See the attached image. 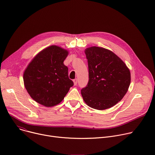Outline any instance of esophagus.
Wrapping results in <instances>:
<instances>
[{"instance_id": "34e87169", "label": "esophagus", "mask_w": 155, "mask_h": 155, "mask_svg": "<svg viewBox=\"0 0 155 155\" xmlns=\"http://www.w3.org/2000/svg\"><path fill=\"white\" fill-rule=\"evenodd\" d=\"M73 81H74V85H75H75H77V81H78L77 79V78L74 79V80H73Z\"/></svg>"}]
</instances>
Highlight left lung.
<instances>
[{"instance_id":"1","label":"left lung","mask_w":155,"mask_h":155,"mask_svg":"<svg viewBox=\"0 0 155 155\" xmlns=\"http://www.w3.org/2000/svg\"><path fill=\"white\" fill-rule=\"evenodd\" d=\"M88 63L89 81L81 91L84 102L102 110L111 108L126 94L130 73L126 64L108 49L91 47L84 50Z\"/></svg>"}]
</instances>
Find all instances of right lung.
I'll return each mask as SVG.
<instances>
[{
	"mask_svg": "<svg viewBox=\"0 0 155 155\" xmlns=\"http://www.w3.org/2000/svg\"><path fill=\"white\" fill-rule=\"evenodd\" d=\"M69 51L51 45L31 60L24 71L23 81L30 96L37 103L54 107L64 99L74 85L64 61Z\"/></svg>",
	"mask_w": 155,
	"mask_h": 155,
	"instance_id": "obj_1",
	"label": "right lung"
}]
</instances>
